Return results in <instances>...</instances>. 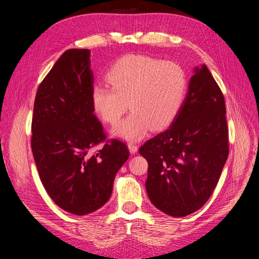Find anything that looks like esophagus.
I'll return each mask as SVG.
<instances>
[{
    "mask_svg": "<svg viewBox=\"0 0 259 259\" xmlns=\"http://www.w3.org/2000/svg\"><path fill=\"white\" fill-rule=\"evenodd\" d=\"M128 148H129V150H130V153H132V154L137 153L138 150H139V147L135 145L134 143H129L128 144Z\"/></svg>",
    "mask_w": 259,
    "mask_h": 259,
    "instance_id": "1",
    "label": "esophagus"
}]
</instances>
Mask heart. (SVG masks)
I'll return each instance as SVG.
<instances>
[{"label": "heart", "instance_id": "obj_1", "mask_svg": "<svg viewBox=\"0 0 259 259\" xmlns=\"http://www.w3.org/2000/svg\"><path fill=\"white\" fill-rule=\"evenodd\" d=\"M106 79L110 86L92 87V107L105 122L114 125L129 104L132 112L113 129L126 140L143 138L149 128L168 126L179 114L187 91L186 73L179 64L141 54L119 59Z\"/></svg>", "mask_w": 259, "mask_h": 259}]
</instances>
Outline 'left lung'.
Masks as SVG:
<instances>
[{"label": "left lung", "instance_id": "8db88e82", "mask_svg": "<svg viewBox=\"0 0 259 259\" xmlns=\"http://www.w3.org/2000/svg\"><path fill=\"white\" fill-rule=\"evenodd\" d=\"M139 151L148 161V196L158 210L183 217L207 202L229 155V130L224 94L206 65L195 68L170 127Z\"/></svg>", "mask_w": 259, "mask_h": 259}]
</instances>
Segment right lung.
<instances>
[{"label": "right lung", "mask_w": 259, "mask_h": 259, "mask_svg": "<svg viewBox=\"0 0 259 259\" xmlns=\"http://www.w3.org/2000/svg\"><path fill=\"white\" fill-rule=\"evenodd\" d=\"M92 87L90 50H66L37 88L31 122L40 182L60 208L79 216L108 201L129 157L125 143L107 140L94 114Z\"/></svg>", "instance_id": "1"}]
</instances>
